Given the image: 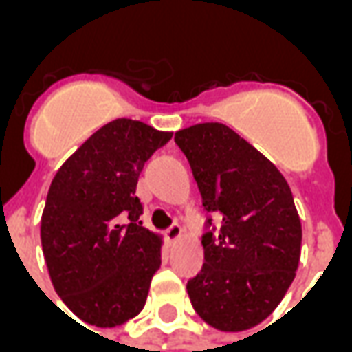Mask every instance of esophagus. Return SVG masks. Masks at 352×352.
<instances>
[{
  "label": "esophagus",
  "mask_w": 352,
  "mask_h": 352,
  "mask_svg": "<svg viewBox=\"0 0 352 352\" xmlns=\"http://www.w3.org/2000/svg\"><path fill=\"white\" fill-rule=\"evenodd\" d=\"M181 236H183V228H181L177 222H173V224L166 230V237H168L169 241H177Z\"/></svg>",
  "instance_id": "34e87169"
}]
</instances>
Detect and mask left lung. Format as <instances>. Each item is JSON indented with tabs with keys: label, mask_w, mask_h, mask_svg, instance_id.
Masks as SVG:
<instances>
[{
	"label": "left lung",
	"mask_w": 352,
	"mask_h": 352,
	"mask_svg": "<svg viewBox=\"0 0 352 352\" xmlns=\"http://www.w3.org/2000/svg\"><path fill=\"white\" fill-rule=\"evenodd\" d=\"M211 226L204 267L186 283L192 307L221 332H243L273 313L294 280L302 222L280 171L221 122L175 131Z\"/></svg>",
	"instance_id": "left-lung-1"
}]
</instances>
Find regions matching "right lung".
Wrapping results in <instances>:
<instances>
[{
    "instance_id": "obj_1",
    "label": "right lung",
    "mask_w": 352,
    "mask_h": 352,
    "mask_svg": "<svg viewBox=\"0 0 352 352\" xmlns=\"http://www.w3.org/2000/svg\"><path fill=\"white\" fill-rule=\"evenodd\" d=\"M171 135L116 118L92 133L50 183L43 254L56 294L87 324H124L145 305L162 264V237L139 221L135 188L145 162Z\"/></svg>"
}]
</instances>
